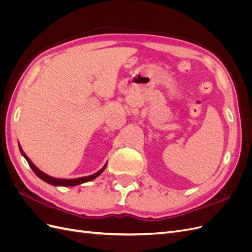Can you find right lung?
I'll return each mask as SVG.
<instances>
[{
    "instance_id": "obj_1",
    "label": "right lung",
    "mask_w": 252,
    "mask_h": 252,
    "mask_svg": "<svg viewBox=\"0 0 252 252\" xmlns=\"http://www.w3.org/2000/svg\"><path fill=\"white\" fill-rule=\"evenodd\" d=\"M19 149H20V152L21 155L24 157L26 158V161L28 162L30 168H32L33 170V172L39 177L41 180H43L44 182L48 183V184L52 185V186H63V187H71V186H77V185H80V184H83V183H87V182H90L94 180L95 178H97L98 175H100L106 168V166H107V163H106L102 168L98 170L97 172L91 174V175H87V177H82V178H77V179H59V178H53V177H50V175H48L47 173L43 172L42 170H40L32 162V159H30L24 151H23L21 145L19 144Z\"/></svg>"
}]
</instances>
